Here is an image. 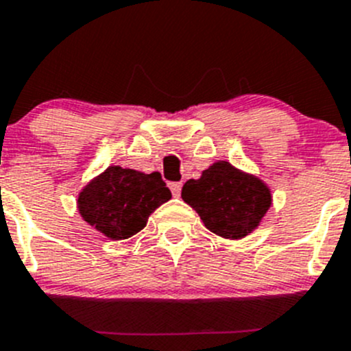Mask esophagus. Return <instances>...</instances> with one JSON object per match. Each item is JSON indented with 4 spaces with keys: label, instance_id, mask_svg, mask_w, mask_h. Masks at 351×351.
Returning <instances> with one entry per match:
<instances>
[{
    "label": "esophagus",
    "instance_id": "34e87169",
    "mask_svg": "<svg viewBox=\"0 0 351 351\" xmlns=\"http://www.w3.org/2000/svg\"><path fill=\"white\" fill-rule=\"evenodd\" d=\"M182 182H173V183H169V189H171V192H173V195L175 197H178L180 195V192H182Z\"/></svg>",
    "mask_w": 351,
    "mask_h": 351
}]
</instances>
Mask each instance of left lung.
Returning a JSON list of instances; mask_svg holds the SVG:
<instances>
[{"label": "left lung", "instance_id": "1", "mask_svg": "<svg viewBox=\"0 0 351 351\" xmlns=\"http://www.w3.org/2000/svg\"><path fill=\"white\" fill-rule=\"evenodd\" d=\"M182 199L207 230L228 240H241L257 230L273 204L266 182L228 161L213 162L199 180H189Z\"/></svg>", "mask_w": 351, "mask_h": 351}]
</instances>
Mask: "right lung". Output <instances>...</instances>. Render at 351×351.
<instances>
[{
  "mask_svg": "<svg viewBox=\"0 0 351 351\" xmlns=\"http://www.w3.org/2000/svg\"><path fill=\"white\" fill-rule=\"evenodd\" d=\"M171 199L161 175L110 166L77 197L82 219L110 240H127L144 230L149 216Z\"/></svg>",
  "mask_w": 351,
  "mask_h": 351,
  "instance_id": "obj_1",
  "label": "right lung"
}]
</instances>
